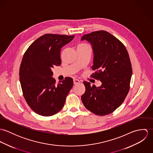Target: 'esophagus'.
<instances>
[{
  "instance_id": "esophagus-1",
  "label": "esophagus",
  "mask_w": 153,
  "mask_h": 153,
  "mask_svg": "<svg viewBox=\"0 0 153 153\" xmlns=\"http://www.w3.org/2000/svg\"><path fill=\"white\" fill-rule=\"evenodd\" d=\"M79 82H80V81H79V80H78V79H74V84L75 85H76V84H79Z\"/></svg>"
}]
</instances>
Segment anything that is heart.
<instances>
[{
  "label": "heart",
  "instance_id": "obj_1",
  "mask_svg": "<svg viewBox=\"0 0 153 153\" xmlns=\"http://www.w3.org/2000/svg\"><path fill=\"white\" fill-rule=\"evenodd\" d=\"M85 45H88L87 44H80L78 46H85Z\"/></svg>",
  "mask_w": 153,
  "mask_h": 153
}]
</instances>
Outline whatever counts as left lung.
<instances>
[{"label":"left lung","mask_w":153,"mask_h":153,"mask_svg":"<svg viewBox=\"0 0 153 153\" xmlns=\"http://www.w3.org/2000/svg\"><path fill=\"white\" fill-rule=\"evenodd\" d=\"M81 40H87L94 49L92 68L95 72L91 77L102 82L97 88L84 81L82 101L95 115H108L123 104L130 90L132 67L128 51L119 39L105 30L85 34Z\"/></svg>","instance_id":"8db88e82"}]
</instances>
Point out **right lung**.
I'll return each mask as SVG.
<instances>
[{"label": "right lung", "instance_id": "1", "mask_svg": "<svg viewBox=\"0 0 153 153\" xmlns=\"http://www.w3.org/2000/svg\"><path fill=\"white\" fill-rule=\"evenodd\" d=\"M75 35L47 33L38 38L25 52L19 69L23 95L35 112L53 115L63 108L73 87V79L65 77L56 84L52 69L61 64V49Z\"/></svg>", "mask_w": 153, "mask_h": 153}]
</instances>
